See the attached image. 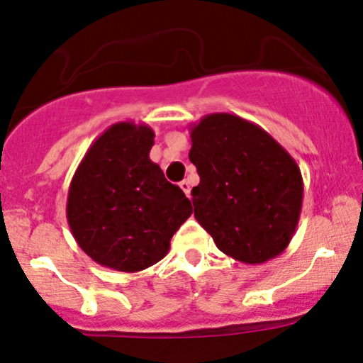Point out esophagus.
Masks as SVG:
<instances>
[{
    "label": "esophagus",
    "mask_w": 363,
    "mask_h": 363,
    "mask_svg": "<svg viewBox=\"0 0 363 363\" xmlns=\"http://www.w3.org/2000/svg\"><path fill=\"white\" fill-rule=\"evenodd\" d=\"M179 186H181V189L184 191V194L187 196V198H189V196H191V184H189V182H187V181H182L181 184H179Z\"/></svg>",
    "instance_id": "obj_1"
}]
</instances>
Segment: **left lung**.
Listing matches in <instances>:
<instances>
[{"label":"left lung","mask_w":363,"mask_h":363,"mask_svg":"<svg viewBox=\"0 0 363 363\" xmlns=\"http://www.w3.org/2000/svg\"><path fill=\"white\" fill-rule=\"evenodd\" d=\"M189 160L199 174L194 216L216 247L243 264L281 255L303 206V176L289 152L252 121L211 113L191 126Z\"/></svg>","instance_id":"1"}]
</instances>
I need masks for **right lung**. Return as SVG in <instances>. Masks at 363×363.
I'll list each match as a JSON object with an SVG mask.
<instances>
[{"label":"right lung","mask_w":363,"mask_h":363,"mask_svg":"<svg viewBox=\"0 0 363 363\" xmlns=\"http://www.w3.org/2000/svg\"><path fill=\"white\" fill-rule=\"evenodd\" d=\"M154 137L145 123L111 125L74 172L67 223L77 245L103 267L140 272L157 264L193 213L181 187L148 157Z\"/></svg>","instance_id":"add662e5"}]
</instances>
